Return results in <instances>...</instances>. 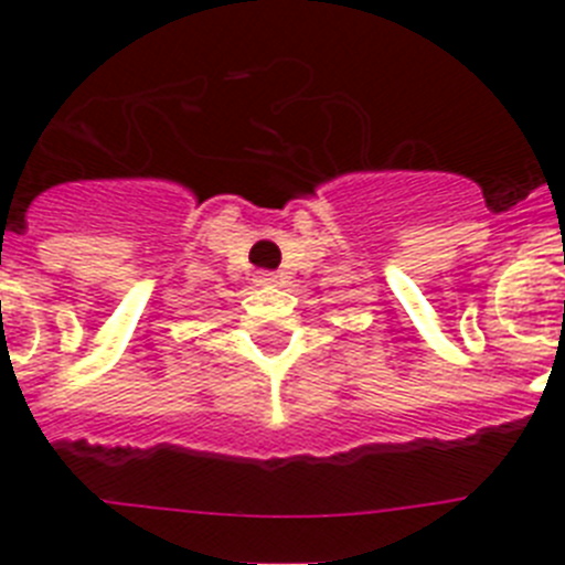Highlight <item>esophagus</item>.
Listing matches in <instances>:
<instances>
[{
    "mask_svg": "<svg viewBox=\"0 0 565 565\" xmlns=\"http://www.w3.org/2000/svg\"><path fill=\"white\" fill-rule=\"evenodd\" d=\"M254 282H257V286H274V282H277V274H274V271H257Z\"/></svg>",
    "mask_w": 565,
    "mask_h": 565,
    "instance_id": "34e87169",
    "label": "esophagus"
}]
</instances>
